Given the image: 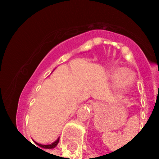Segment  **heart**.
Here are the masks:
<instances>
[{
	"label": "heart",
	"mask_w": 159,
	"mask_h": 159,
	"mask_svg": "<svg viewBox=\"0 0 159 159\" xmlns=\"http://www.w3.org/2000/svg\"><path fill=\"white\" fill-rule=\"evenodd\" d=\"M111 77L115 83L123 88H129L133 83V77L130 71L125 68H117L111 73Z\"/></svg>",
	"instance_id": "b5f03b06"
}]
</instances>
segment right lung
<instances>
[{
    "label": "right lung",
    "instance_id": "add662e5",
    "mask_svg": "<svg viewBox=\"0 0 159 159\" xmlns=\"http://www.w3.org/2000/svg\"><path fill=\"white\" fill-rule=\"evenodd\" d=\"M59 141H60V138H58V139L57 140L56 142H54V143H52V144H49V145H42V144H40V143H37L35 142V143H36V145H38L39 147H42V148H44V149H52L54 148V147H56L57 146V144H58Z\"/></svg>",
    "mask_w": 159,
    "mask_h": 159
}]
</instances>
